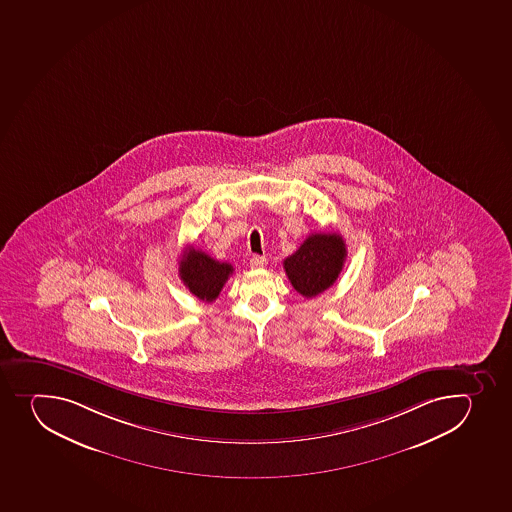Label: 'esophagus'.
<instances>
[{
	"instance_id": "1",
	"label": "esophagus",
	"mask_w": 512,
	"mask_h": 512,
	"mask_svg": "<svg viewBox=\"0 0 512 512\" xmlns=\"http://www.w3.org/2000/svg\"><path fill=\"white\" fill-rule=\"evenodd\" d=\"M265 263H267V258L262 257V255H254V257L250 258V267L252 268L263 267Z\"/></svg>"
}]
</instances>
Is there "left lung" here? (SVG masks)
I'll list each match as a JSON object with an SVG mask.
<instances>
[{
	"mask_svg": "<svg viewBox=\"0 0 512 512\" xmlns=\"http://www.w3.org/2000/svg\"><path fill=\"white\" fill-rule=\"evenodd\" d=\"M346 258L345 240L335 232L312 234L283 260L292 287L305 298L317 297L336 282Z\"/></svg>",
	"mask_w": 512,
	"mask_h": 512,
	"instance_id": "8db88e82",
	"label": "left lung"
}]
</instances>
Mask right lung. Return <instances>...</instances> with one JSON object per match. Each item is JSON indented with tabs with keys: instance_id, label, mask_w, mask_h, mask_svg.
Wrapping results in <instances>:
<instances>
[{
	"instance_id": "right-lung-1",
	"label": "right lung",
	"mask_w": 512,
	"mask_h": 512,
	"mask_svg": "<svg viewBox=\"0 0 512 512\" xmlns=\"http://www.w3.org/2000/svg\"><path fill=\"white\" fill-rule=\"evenodd\" d=\"M232 273L230 263L219 262L194 247H187L179 262L182 282L202 302H214Z\"/></svg>"
}]
</instances>
